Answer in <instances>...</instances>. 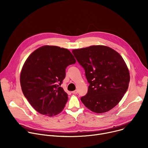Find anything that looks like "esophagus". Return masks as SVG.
<instances>
[{
	"mask_svg": "<svg viewBox=\"0 0 148 148\" xmlns=\"http://www.w3.org/2000/svg\"><path fill=\"white\" fill-rule=\"evenodd\" d=\"M72 93H73V94H77L78 93V91H77V90H75V91H73V92H72Z\"/></svg>",
	"mask_w": 148,
	"mask_h": 148,
	"instance_id": "esophagus-1",
	"label": "esophagus"
}]
</instances>
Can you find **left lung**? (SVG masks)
Here are the masks:
<instances>
[{"mask_svg": "<svg viewBox=\"0 0 148 148\" xmlns=\"http://www.w3.org/2000/svg\"><path fill=\"white\" fill-rule=\"evenodd\" d=\"M73 54L85 70L89 83L82 102L96 113L107 112L119 102L130 81V73L121 56L111 48L92 46L73 50Z\"/></svg>", "mask_w": 148, "mask_h": 148, "instance_id": "left-lung-1", "label": "left lung"}]
</instances>
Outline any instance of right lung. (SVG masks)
I'll return each instance as SVG.
<instances>
[{"instance_id":"right-lung-1","label":"right lung","mask_w":148,"mask_h":148,"mask_svg":"<svg viewBox=\"0 0 148 148\" xmlns=\"http://www.w3.org/2000/svg\"><path fill=\"white\" fill-rule=\"evenodd\" d=\"M76 62L67 49L45 46L33 52L20 74V85L25 97L41 114L51 116L64 109L68 95L60 87L66 69Z\"/></svg>"}]
</instances>
